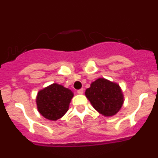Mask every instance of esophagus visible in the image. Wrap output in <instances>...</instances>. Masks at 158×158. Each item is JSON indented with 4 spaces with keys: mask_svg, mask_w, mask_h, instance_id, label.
Masks as SVG:
<instances>
[{
    "mask_svg": "<svg viewBox=\"0 0 158 158\" xmlns=\"http://www.w3.org/2000/svg\"><path fill=\"white\" fill-rule=\"evenodd\" d=\"M83 93H84V89H78V90H77V93H79V94H83Z\"/></svg>",
    "mask_w": 158,
    "mask_h": 158,
    "instance_id": "1",
    "label": "esophagus"
}]
</instances>
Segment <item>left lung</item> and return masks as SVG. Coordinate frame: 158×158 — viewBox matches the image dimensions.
Wrapping results in <instances>:
<instances>
[{"label": "left lung", "mask_w": 158, "mask_h": 158, "mask_svg": "<svg viewBox=\"0 0 158 158\" xmlns=\"http://www.w3.org/2000/svg\"><path fill=\"white\" fill-rule=\"evenodd\" d=\"M85 96L96 111L105 116L115 115L123 104V96L118 84L99 78L86 89Z\"/></svg>", "instance_id": "left-lung-1"}]
</instances>
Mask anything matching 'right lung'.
<instances>
[{
  "mask_svg": "<svg viewBox=\"0 0 158 158\" xmlns=\"http://www.w3.org/2000/svg\"><path fill=\"white\" fill-rule=\"evenodd\" d=\"M73 96V93L69 89L52 84L38 93V110L44 118L55 121L67 112Z\"/></svg>",
  "mask_w": 158,
  "mask_h": 158,
  "instance_id": "obj_1",
  "label": "right lung"
}]
</instances>
